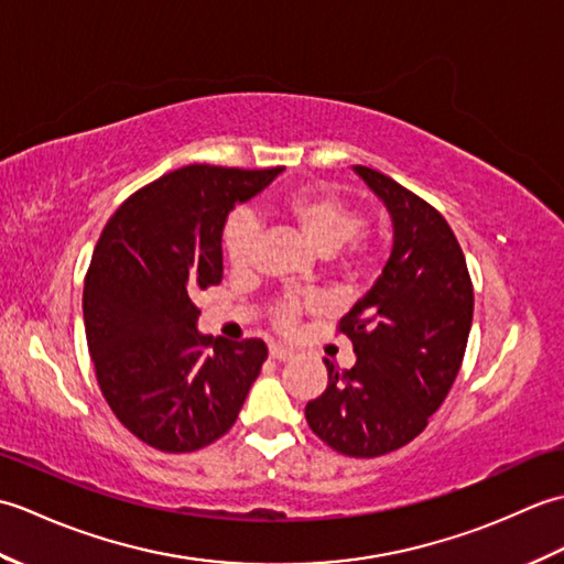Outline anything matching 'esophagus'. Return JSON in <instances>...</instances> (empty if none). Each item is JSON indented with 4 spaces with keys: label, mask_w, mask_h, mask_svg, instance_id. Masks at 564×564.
<instances>
[{
    "label": "esophagus",
    "mask_w": 564,
    "mask_h": 564,
    "mask_svg": "<svg viewBox=\"0 0 564 564\" xmlns=\"http://www.w3.org/2000/svg\"><path fill=\"white\" fill-rule=\"evenodd\" d=\"M269 358H273V361H289L291 351L283 349V346H279V344H273V346H269Z\"/></svg>",
    "instance_id": "obj_1"
}]
</instances>
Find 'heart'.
Returning a JSON list of instances; mask_svg holds the SVG:
<instances>
[{"instance_id": "1", "label": "heart", "mask_w": 564, "mask_h": 564, "mask_svg": "<svg viewBox=\"0 0 564 564\" xmlns=\"http://www.w3.org/2000/svg\"><path fill=\"white\" fill-rule=\"evenodd\" d=\"M273 213L289 223L293 230L305 239V245L319 257H329L334 251L349 245L351 239L364 230V215L351 203H346L337 191L322 186L293 188L273 200ZM257 227L254 220L245 213H235L225 225L223 249L227 261L235 269H242L249 261L251 247H254ZM344 271L351 269V261H344ZM301 313L297 303H285L275 319L281 327H291Z\"/></svg>"}]
</instances>
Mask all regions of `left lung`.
<instances>
[{
  "label": "left lung",
  "instance_id": "obj_1",
  "mask_svg": "<svg viewBox=\"0 0 564 564\" xmlns=\"http://www.w3.org/2000/svg\"><path fill=\"white\" fill-rule=\"evenodd\" d=\"M392 220L382 275L341 317L356 364L327 366V388L307 402L310 429L354 458L402 448L429 424L458 376L473 325V283L443 215L390 176L356 164Z\"/></svg>",
  "mask_w": 564,
  "mask_h": 564
}]
</instances>
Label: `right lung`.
<instances>
[{
  "mask_svg": "<svg viewBox=\"0 0 564 564\" xmlns=\"http://www.w3.org/2000/svg\"><path fill=\"white\" fill-rule=\"evenodd\" d=\"M283 170L191 164L118 208L84 281V327L106 402L130 434L191 453L232 429L267 361L261 339L200 334L194 297L223 281V227Z\"/></svg>",
  "mask_w": 564,
  "mask_h": 564,
  "instance_id": "right-lung-1",
  "label": "right lung"
}]
</instances>
